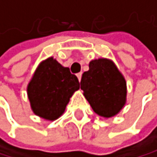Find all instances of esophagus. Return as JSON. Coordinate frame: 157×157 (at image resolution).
I'll return each mask as SVG.
<instances>
[{
    "label": "esophagus",
    "mask_w": 157,
    "mask_h": 157,
    "mask_svg": "<svg viewBox=\"0 0 157 157\" xmlns=\"http://www.w3.org/2000/svg\"><path fill=\"white\" fill-rule=\"evenodd\" d=\"M77 78H78V80H79V82H80L81 81V78H82V73L81 72L77 74Z\"/></svg>",
    "instance_id": "1"
}]
</instances>
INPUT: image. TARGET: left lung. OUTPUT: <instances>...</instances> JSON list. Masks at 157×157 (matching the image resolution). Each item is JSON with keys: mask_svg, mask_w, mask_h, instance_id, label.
I'll return each mask as SVG.
<instances>
[{"mask_svg": "<svg viewBox=\"0 0 157 157\" xmlns=\"http://www.w3.org/2000/svg\"><path fill=\"white\" fill-rule=\"evenodd\" d=\"M80 84L93 111L101 117H114L127 102V82L110 59L90 61L89 70L83 73Z\"/></svg>", "mask_w": 157, "mask_h": 157, "instance_id": "1", "label": "left lung"}]
</instances>
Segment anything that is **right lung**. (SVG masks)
<instances>
[{
    "label": "right lung",
    "mask_w": 157,
    "mask_h": 157,
    "mask_svg": "<svg viewBox=\"0 0 157 157\" xmlns=\"http://www.w3.org/2000/svg\"><path fill=\"white\" fill-rule=\"evenodd\" d=\"M80 88L78 78L53 57L38 65L27 85V97L33 113L48 121L58 119L75 91Z\"/></svg>",
    "instance_id": "1"
}]
</instances>
